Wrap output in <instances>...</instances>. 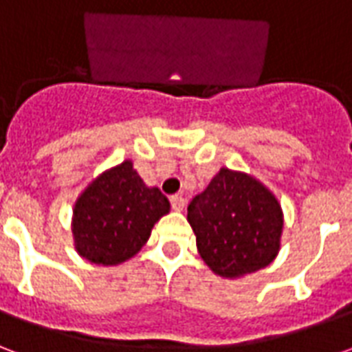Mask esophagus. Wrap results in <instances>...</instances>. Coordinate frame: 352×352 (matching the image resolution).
I'll return each mask as SVG.
<instances>
[{
  "label": "esophagus",
  "mask_w": 352,
  "mask_h": 352,
  "mask_svg": "<svg viewBox=\"0 0 352 352\" xmlns=\"http://www.w3.org/2000/svg\"><path fill=\"white\" fill-rule=\"evenodd\" d=\"M169 201H171V209H175V211H183V209H184V198H183V196L175 194V196H171V198H169Z\"/></svg>",
  "instance_id": "1"
}]
</instances>
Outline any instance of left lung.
<instances>
[{"label":"left lung","mask_w":352,"mask_h":352,"mask_svg":"<svg viewBox=\"0 0 352 352\" xmlns=\"http://www.w3.org/2000/svg\"><path fill=\"white\" fill-rule=\"evenodd\" d=\"M188 222L204 262L222 277L258 272L279 251L280 206L245 173L222 168L188 204Z\"/></svg>","instance_id":"obj_1"}]
</instances>
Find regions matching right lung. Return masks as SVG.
<instances>
[{"mask_svg": "<svg viewBox=\"0 0 352 352\" xmlns=\"http://www.w3.org/2000/svg\"><path fill=\"white\" fill-rule=\"evenodd\" d=\"M168 211V198L158 188L145 186L131 162H122L98 177L77 199V251L92 264H120L146 243L153 226Z\"/></svg>", "mask_w": 352, "mask_h": 352, "instance_id": "add662e5", "label": "right lung"}]
</instances>
